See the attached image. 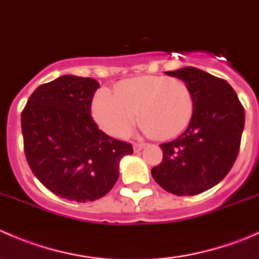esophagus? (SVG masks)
Here are the masks:
<instances>
[{"mask_svg":"<svg viewBox=\"0 0 259 259\" xmlns=\"http://www.w3.org/2000/svg\"><path fill=\"white\" fill-rule=\"evenodd\" d=\"M133 148H134L135 153H138V151H140L143 148H144V144H143V143H134Z\"/></svg>","mask_w":259,"mask_h":259,"instance_id":"obj_1","label":"esophagus"}]
</instances>
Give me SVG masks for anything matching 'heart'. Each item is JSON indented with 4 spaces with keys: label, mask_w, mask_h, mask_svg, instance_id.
<instances>
[{
    "label": "heart",
    "mask_w": 259,
    "mask_h": 259,
    "mask_svg": "<svg viewBox=\"0 0 259 259\" xmlns=\"http://www.w3.org/2000/svg\"><path fill=\"white\" fill-rule=\"evenodd\" d=\"M93 116L111 137H125L137 114L143 132L159 139H169L184 132L194 113V98L189 86L163 76H139L121 81L113 98L100 93L94 98Z\"/></svg>",
    "instance_id": "1"
}]
</instances>
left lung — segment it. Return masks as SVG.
<instances>
[{"mask_svg": "<svg viewBox=\"0 0 259 259\" xmlns=\"http://www.w3.org/2000/svg\"><path fill=\"white\" fill-rule=\"evenodd\" d=\"M166 75L189 86L194 113L187 130L176 140L160 144L163 161L151 169L154 180L176 195H195L218 184L238 155L244 109L226 80L197 67Z\"/></svg>", "mask_w": 259, "mask_h": 259, "instance_id": "8db88e82", "label": "left lung"}]
</instances>
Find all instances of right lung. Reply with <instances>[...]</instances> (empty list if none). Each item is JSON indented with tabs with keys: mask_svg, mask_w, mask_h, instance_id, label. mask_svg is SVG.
Listing matches in <instances>:
<instances>
[{
	"mask_svg": "<svg viewBox=\"0 0 259 259\" xmlns=\"http://www.w3.org/2000/svg\"><path fill=\"white\" fill-rule=\"evenodd\" d=\"M99 82L64 75L38 86L21 114L23 149L35 177L57 197L93 202L111 190L129 143L100 130L91 116Z\"/></svg>",
	"mask_w": 259,
	"mask_h": 259,
	"instance_id": "right-lung-1",
	"label": "right lung"
}]
</instances>
